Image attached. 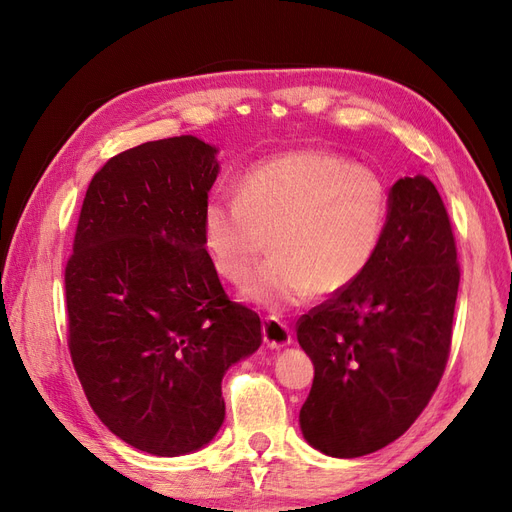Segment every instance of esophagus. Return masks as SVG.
<instances>
[{
    "mask_svg": "<svg viewBox=\"0 0 512 512\" xmlns=\"http://www.w3.org/2000/svg\"><path fill=\"white\" fill-rule=\"evenodd\" d=\"M262 339L269 348H284L290 344V327L277 318H265L262 322Z\"/></svg>",
    "mask_w": 512,
    "mask_h": 512,
    "instance_id": "obj_1",
    "label": "esophagus"
}]
</instances>
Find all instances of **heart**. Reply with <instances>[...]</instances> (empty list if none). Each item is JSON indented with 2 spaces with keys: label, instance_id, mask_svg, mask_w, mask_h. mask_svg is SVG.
Instances as JSON below:
<instances>
[{
  "label": "heart",
  "instance_id": "b5f03b06",
  "mask_svg": "<svg viewBox=\"0 0 512 512\" xmlns=\"http://www.w3.org/2000/svg\"><path fill=\"white\" fill-rule=\"evenodd\" d=\"M389 213V185L374 168L303 149L252 166L237 196H211L203 237L213 267L235 284L269 237L273 256L247 277L243 297L284 312L359 280L380 250Z\"/></svg>",
  "mask_w": 512,
  "mask_h": 512
}]
</instances>
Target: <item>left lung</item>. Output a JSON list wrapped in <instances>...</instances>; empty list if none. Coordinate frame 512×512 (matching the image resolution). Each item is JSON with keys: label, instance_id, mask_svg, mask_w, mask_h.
Returning a JSON list of instances; mask_svg holds the SVG:
<instances>
[{"label": "left lung", "instance_id": "1", "mask_svg": "<svg viewBox=\"0 0 512 512\" xmlns=\"http://www.w3.org/2000/svg\"><path fill=\"white\" fill-rule=\"evenodd\" d=\"M459 262L451 220L425 175L391 188L380 250L344 292L297 320L314 361L299 414L305 440L363 457L406 433L436 393L451 354Z\"/></svg>", "mask_w": 512, "mask_h": 512}]
</instances>
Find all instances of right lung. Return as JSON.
<instances>
[{
	"instance_id": "obj_1",
	"label": "right lung",
	"mask_w": 512,
	"mask_h": 512,
	"mask_svg": "<svg viewBox=\"0 0 512 512\" xmlns=\"http://www.w3.org/2000/svg\"><path fill=\"white\" fill-rule=\"evenodd\" d=\"M218 170L196 136L117 153L89 183L66 262L68 350L89 406L160 457L218 433L226 369L262 344L258 314L228 299L205 250Z\"/></svg>"
}]
</instances>
